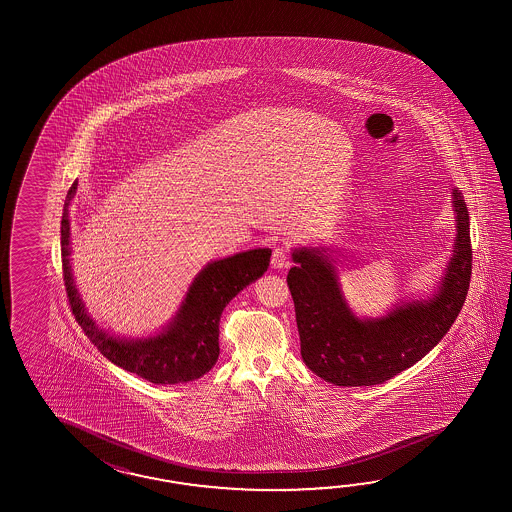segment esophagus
I'll return each mask as SVG.
<instances>
[{
    "label": "esophagus",
    "instance_id": "esophagus-1",
    "mask_svg": "<svg viewBox=\"0 0 512 512\" xmlns=\"http://www.w3.org/2000/svg\"><path fill=\"white\" fill-rule=\"evenodd\" d=\"M289 263H291V254L285 247H276L272 251L271 265L274 269H285L289 267Z\"/></svg>",
    "mask_w": 512,
    "mask_h": 512
}]
</instances>
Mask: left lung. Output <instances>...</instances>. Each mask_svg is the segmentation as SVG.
<instances>
[{
  "mask_svg": "<svg viewBox=\"0 0 512 512\" xmlns=\"http://www.w3.org/2000/svg\"><path fill=\"white\" fill-rule=\"evenodd\" d=\"M457 238L434 298L399 305L377 320H359L338 289L333 263L318 249L293 252L287 274L305 366L335 386H371L414 366L445 337L465 304L472 274L470 218L454 190Z\"/></svg>",
  "mask_w": 512,
  "mask_h": 512,
  "instance_id": "8db88e82",
  "label": "left lung"
}]
</instances>
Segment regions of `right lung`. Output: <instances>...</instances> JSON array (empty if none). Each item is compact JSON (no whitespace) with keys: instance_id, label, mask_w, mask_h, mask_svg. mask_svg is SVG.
I'll return each instance as SVG.
<instances>
[{"instance_id":"1","label":"right lung","mask_w":512,"mask_h":512,"mask_svg":"<svg viewBox=\"0 0 512 512\" xmlns=\"http://www.w3.org/2000/svg\"><path fill=\"white\" fill-rule=\"evenodd\" d=\"M77 181L67 190L60 223L62 271L67 300L78 326L98 351L120 366L153 384L196 381L212 370L219 357V318L223 309L249 283L269 267L271 251L254 249L225 260L214 261L199 272L174 322L157 337L120 340L106 335L87 316L69 267V203L77 192Z\"/></svg>"}]
</instances>
